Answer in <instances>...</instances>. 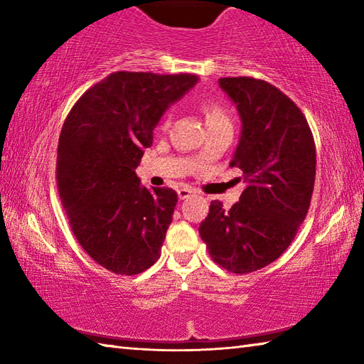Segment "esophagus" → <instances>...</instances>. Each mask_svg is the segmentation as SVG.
<instances>
[{
    "label": "esophagus",
    "mask_w": 364,
    "mask_h": 364,
    "mask_svg": "<svg viewBox=\"0 0 364 364\" xmlns=\"http://www.w3.org/2000/svg\"><path fill=\"white\" fill-rule=\"evenodd\" d=\"M193 194V189H189V188H181V189H178V197H180L181 200H184V199H188V197Z\"/></svg>",
    "instance_id": "1"
}]
</instances>
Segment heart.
<instances>
[{"mask_svg": "<svg viewBox=\"0 0 364 364\" xmlns=\"http://www.w3.org/2000/svg\"><path fill=\"white\" fill-rule=\"evenodd\" d=\"M204 114H205V120L207 125H213V123H221V122H230L228 119V114L225 112L223 107L215 106V104H207L204 107ZM168 123V115L165 117L164 120V127Z\"/></svg>", "mask_w": 364, "mask_h": 364, "instance_id": "1", "label": "heart"}]
</instances>
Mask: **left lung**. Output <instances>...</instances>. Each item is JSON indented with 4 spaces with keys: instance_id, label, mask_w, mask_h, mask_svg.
<instances>
[{
    "instance_id": "obj_1",
    "label": "left lung",
    "mask_w": 364,
    "mask_h": 364,
    "mask_svg": "<svg viewBox=\"0 0 364 364\" xmlns=\"http://www.w3.org/2000/svg\"><path fill=\"white\" fill-rule=\"evenodd\" d=\"M218 83L241 115V139L230 165L242 170L245 189L230 210L213 200L199 234L215 263L245 274L284 254L304 223L316 147L305 115L276 86L252 77Z\"/></svg>"
}]
</instances>
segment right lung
<instances>
[{
	"label": "right lung",
	"instance_id": "1",
	"mask_svg": "<svg viewBox=\"0 0 364 364\" xmlns=\"http://www.w3.org/2000/svg\"><path fill=\"white\" fill-rule=\"evenodd\" d=\"M197 80L114 72L85 91L64 122L56 164L63 207L83 250L115 274H139L159 260L178 196L141 186L134 168L160 117Z\"/></svg>",
	"mask_w": 364,
	"mask_h": 364
}]
</instances>
